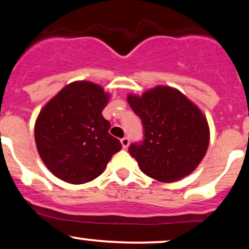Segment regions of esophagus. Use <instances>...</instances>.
I'll return each mask as SVG.
<instances>
[{"instance_id": "esophagus-1", "label": "esophagus", "mask_w": 249, "mask_h": 249, "mask_svg": "<svg viewBox=\"0 0 249 249\" xmlns=\"http://www.w3.org/2000/svg\"><path fill=\"white\" fill-rule=\"evenodd\" d=\"M121 142H122L123 148H127L128 144H130V139H128L127 137H124V138L121 139Z\"/></svg>"}]
</instances>
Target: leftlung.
Returning <instances> with one entry per match:
<instances>
[{"label": "left lung", "mask_w": 249, "mask_h": 249, "mask_svg": "<svg viewBox=\"0 0 249 249\" xmlns=\"http://www.w3.org/2000/svg\"><path fill=\"white\" fill-rule=\"evenodd\" d=\"M127 102L144 126V141L128 152L142 172L161 182H173L196 170L207 152L206 117L177 89L158 85Z\"/></svg>", "instance_id": "8db88e82"}]
</instances>
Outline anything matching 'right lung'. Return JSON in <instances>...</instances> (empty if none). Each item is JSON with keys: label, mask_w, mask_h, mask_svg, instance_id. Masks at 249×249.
<instances>
[{"label": "right lung", "mask_w": 249, "mask_h": 249, "mask_svg": "<svg viewBox=\"0 0 249 249\" xmlns=\"http://www.w3.org/2000/svg\"><path fill=\"white\" fill-rule=\"evenodd\" d=\"M110 95L101 85L68 84L42 108L35 123L39 157L53 174L69 184H85L104 172L122 144L108 133L102 115Z\"/></svg>", "instance_id": "right-lung-1"}]
</instances>
